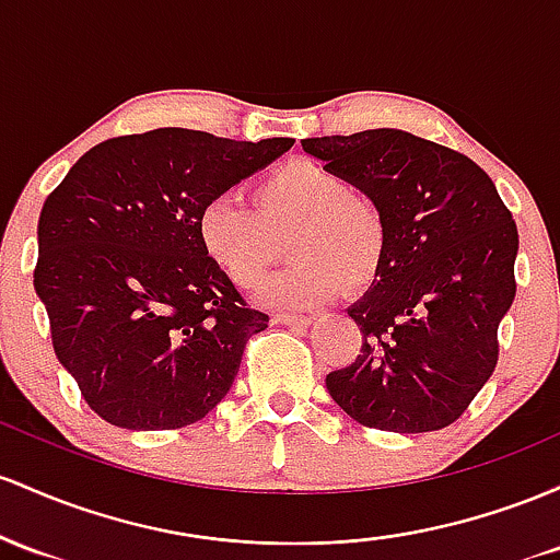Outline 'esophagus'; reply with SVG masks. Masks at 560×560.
Instances as JSON below:
<instances>
[{"instance_id": "34e87169", "label": "esophagus", "mask_w": 560, "mask_h": 560, "mask_svg": "<svg viewBox=\"0 0 560 560\" xmlns=\"http://www.w3.org/2000/svg\"><path fill=\"white\" fill-rule=\"evenodd\" d=\"M272 323L291 325V328H306V325H312V317H306V314H299V312H280V314H272Z\"/></svg>"}]
</instances>
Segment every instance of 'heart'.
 <instances>
[{"label":"heart","mask_w":560,"mask_h":560,"mask_svg":"<svg viewBox=\"0 0 560 560\" xmlns=\"http://www.w3.org/2000/svg\"><path fill=\"white\" fill-rule=\"evenodd\" d=\"M256 209L219 196L198 213V243L237 288H256L288 237L293 264L261 288L269 306H310L341 285L364 288L378 278L388 230L381 206L332 168L310 159L272 168L254 187Z\"/></svg>","instance_id":"obj_1"}]
</instances>
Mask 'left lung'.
Listing matches in <instances>:
<instances>
[{
  "mask_svg": "<svg viewBox=\"0 0 560 560\" xmlns=\"http://www.w3.org/2000/svg\"><path fill=\"white\" fill-rule=\"evenodd\" d=\"M306 155L381 206L378 278L349 306L362 351L325 378L370 429L439 431L466 412L498 364V328L516 296L518 230L468 155L401 129L301 140Z\"/></svg>",
  "mask_w": 560,
  "mask_h": 560,
  "instance_id": "left-lung-1",
  "label": "left lung"
}]
</instances>
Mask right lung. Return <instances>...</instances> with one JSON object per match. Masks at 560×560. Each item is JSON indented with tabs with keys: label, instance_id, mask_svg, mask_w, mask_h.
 <instances>
[{
	"label": "right lung",
	"instance_id": "right-lung-1",
	"mask_svg": "<svg viewBox=\"0 0 560 560\" xmlns=\"http://www.w3.org/2000/svg\"><path fill=\"white\" fill-rule=\"evenodd\" d=\"M293 142L177 127L116 137L44 200L36 296L60 364L110 425L182 429L228 397L269 317L206 259L198 213Z\"/></svg>",
	"mask_w": 560,
	"mask_h": 560
}]
</instances>
